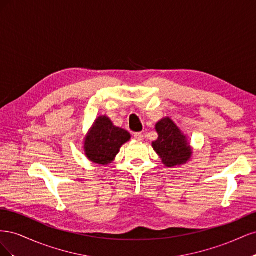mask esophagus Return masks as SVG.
I'll return each mask as SVG.
<instances>
[{
  "mask_svg": "<svg viewBox=\"0 0 256 256\" xmlns=\"http://www.w3.org/2000/svg\"><path fill=\"white\" fill-rule=\"evenodd\" d=\"M134 136L136 141H143L144 140V134L142 132H136Z\"/></svg>",
  "mask_w": 256,
  "mask_h": 256,
  "instance_id": "obj_1",
  "label": "esophagus"
}]
</instances>
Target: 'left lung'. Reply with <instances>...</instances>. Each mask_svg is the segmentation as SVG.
<instances>
[{
	"instance_id": "8db88e82",
	"label": "left lung",
	"mask_w": 256,
	"mask_h": 256,
	"mask_svg": "<svg viewBox=\"0 0 256 256\" xmlns=\"http://www.w3.org/2000/svg\"><path fill=\"white\" fill-rule=\"evenodd\" d=\"M158 138L152 143L161 162L166 168H175L186 164L192 157V147L172 118H164L154 126Z\"/></svg>"
}]
</instances>
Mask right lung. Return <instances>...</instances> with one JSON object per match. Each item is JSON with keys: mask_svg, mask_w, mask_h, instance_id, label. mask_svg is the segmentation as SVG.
I'll use <instances>...</instances> for the list:
<instances>
[{"mask_svg": "<svg viewBox=\"0 0 256 256\" xmlns=\"http://www.w3.org/2000/svg\"><path fill=\"white\" fill-rule=\"evenodd\" d=\"M130 138L127 130L114 126L108 116L102 115L96 118L84 138V154L96 164L108 166Z\"/></svg>", "mask_w": 256, "mask_h": 256, "instance_id": "right-lung-1", "label": "right lung"}]
</instances>
